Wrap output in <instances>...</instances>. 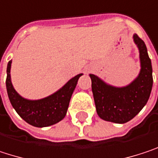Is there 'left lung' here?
I'll return each instance as SVG.
<instances>
[{"label": "left lung", "instance_id": "1", "mask_svg": "<svg viewBox=\"0 0 158 158\" xmlns=\"http://www.w3.org/2000/svg\"><path fill=\"white\" fill-rule=\"evenodd\" d=\"M133 39L139 50L141 69L137 77L128 85L113 86L98 76L89 74L97 114L105 121L125 124L143 109L149 99L153 86L151 60L144 41L135 33Z\"/></svg>", "mask_w": 158, "mask_h": 158}]
</instances>
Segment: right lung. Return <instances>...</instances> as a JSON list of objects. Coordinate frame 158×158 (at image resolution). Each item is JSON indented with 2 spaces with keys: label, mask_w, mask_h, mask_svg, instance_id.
I'll list each match as a JSON object with an SVG mask.
<instances>
[{
  "label": "right lung",
  "mask_w": 158,
  "mask_h": 158,
  "mask_svg": "<svg viewBox=\"0 0 158 158\" xmlns=\"http://www.w3.org/2000/svg\"><path fill=\"white\" fill-rule=\"evenodd\" d=\"M10 66L11 61L7 65L6 88L8 97L12 107L25 122L36 127H46L64 118L72 94L76 87L78 79L83 73L70 79L62 88L47 97L29 100L21 96L13 87L10 80Z\"/></svg>",
  "instance_id": "add662e5"
}]
</instances>
